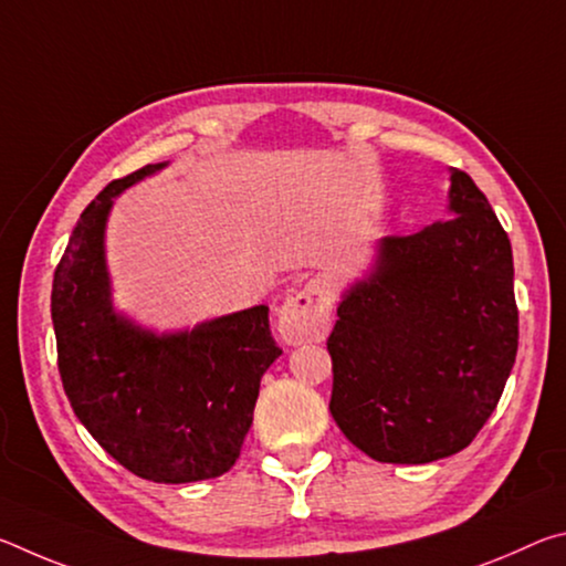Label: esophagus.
<instances>
[{"instance_id":"1","label":"esophagus","mask_w":566,"mask_h":566,"mask_svg":"<svg viewBox=\"0 0 566 566\" xmlns=\"http://www.w3.org/2000/svg\"><path fill=\"white\" fill-rule=\"evenodd\" d=\"M334 292L327 280H312L300 292L292 294L280 310V334L284 342L304 344L322 342L329 332Z\"/></svg>"}]
</instances>
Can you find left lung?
<instances>
[{"mask_svg": "<svg viewBox=\"0 0 566 566\" xmlns=\"http://www.w3.org/2000/svg\"><path fill=\"white\" fill-rule=\"evenodd\" d=\"M444 222L385 237L344 294L327 339L329 411L389 464L462 452L500 401L520 344L510 237L472 177L452 169Z\"/></svg>", "mask_w": 566, "mask_h": 566, "instance_id": "obj_1", "label": "left lung"}]
</instances>
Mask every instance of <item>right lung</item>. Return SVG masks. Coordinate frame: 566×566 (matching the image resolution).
<instances>
[{
	"mask_svg": "<svg viewBox=\"0 0 566 566\" xmlns=\"http://www.w3.org/2000/svg\"><path fill=\"white\" fill-rule=\"evenodd\" d=\"M165 167L114 179L84 209L54 272L52 322L76 419L132 474L187 484L232 469L262 375L282 349L264 304L171 334L142 329L114 312L104 260L112 202Z\"/></svg>",
	"mask_w": 566,
	"mask_h": 566,
	"instance_id": "obj_1",
	"label": "right lung"
}]
</instances>
